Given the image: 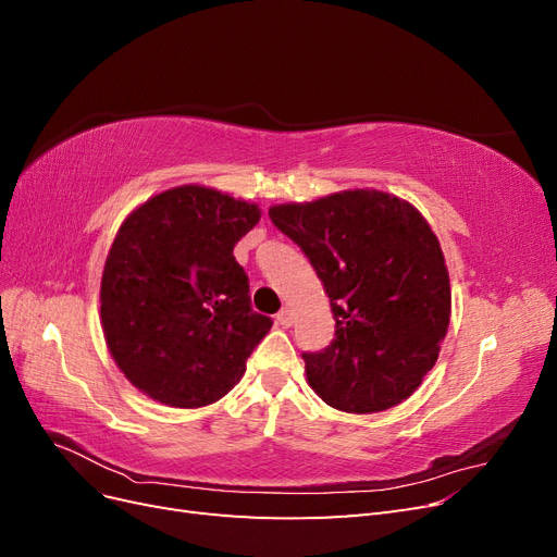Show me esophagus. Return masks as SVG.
<instances>
[{
	"mask_svg": "<svg viewBox=\"0 0 557 557\" xmlns=\"http://www.w3.org/2000/svg\"><path fill=\"white\" fill-rule=\"evenodd\" d=\"M276 323H278V325H283V327H290V325L295 323V313H293V309L283 307V309L276 313Z\"/></svg>",
	"mask_w": 557,
	"mask_h": 557,
	"instance_id": "34e87169",
	"label": "esophagus"
}]
</instances>
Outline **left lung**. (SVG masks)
Here are the masks:
<instances>
[{"mask_svg": "<svg viewBox=\"0 0 557 557\" xmlns=\"http://www.w3.org/2000/svg\"><path fill=\"white\" fill-rule=\"evenodd\" d=\"M330 297L334 339L301 352L309 385L330 407L376 413L407 399L440 358L450 283L440 239L407 201L348 190L269 209Z\"/></svg>", "mask_w": 557, "mask_h": 557, "instance_id": "left-lung-1", "label": "left lung"}]
</instances>
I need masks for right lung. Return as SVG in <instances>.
Listing matches in <instances>:
<instances>
[{
	"mask_svg": "<svg viewBox=\"0 0 557 557\" xmlns=\"http://www.w3.org/2000/svg\"><path fill=\"white\" fill-rule=\"evenodd\" d=\"M260 209L201 185L150 197L117 230L102 276V327L134 387L178 409L227 395L274 320L250 309L234 246Z\"/></svg>",
	"mask_w": 557,
	"mask_h": 557,
	"instance_id": "obj_1",
	"label": "right lung"
}]
</instances>
